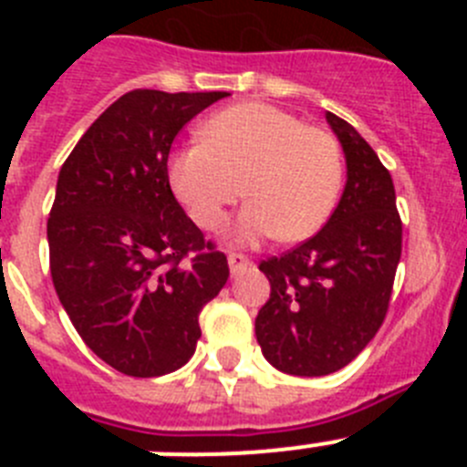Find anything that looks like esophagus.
<instances>
[{
	"mask_svg": "<svg viewBox=\"0 0 467 467\" xmlns=\"http://www.w3.org/2000/svg\"><path fill=\"white\" fill-rule=\"evenodd\" d=\"M229 269H231V275H238L243 274V271L250 266V259L245 257V254H238V253H229Z\"/></svg>",
	"mask_w": 467,
	"mask_h": 467,
	"instance_id": "esophagus-1",
	"label": "esophagus"
}]
</instances>
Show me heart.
Instances as JSON below:
<instances>
[{
  "instance_id": "b5f03b06",
  "label": "heart",
  "mask_w": 467,
  "mask_h": 467,
  "mask_svg": "<svg viewBox=\"0 0 467 467\" xmlns=\"http://www.w3.org/2000/svg\"><path fill=\"white\" fill-rule=\"evenodd\" d=\"M168 180L189 217L220 229L245 193L234 236L243 243L280 236L306 241L327 224L344 163L332 135L306 128L278 107L245 102L217 111L201 126V142L177 150Z\"/></svg>"
}]
</instances>
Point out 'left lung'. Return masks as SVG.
I'll list each match as a JSON object with an SVG mask.
<instances>
[{
    "label": "left lung",
    "mask_w": 467,
    "mask_h": 467,
    "mask_svg": "<svg viewBox=\"0 0 467 467\" xmlns=\"http://www.w3.org/2000/svg\"><path fill=\"white\" fill-rule=\"evenodd\" d=\"M346 156L339 205L316 236L259 264L271 283L254 334L285 374L325 377L356 360L388 311L402 254L395 187L356 128L325 114Z\"/></svg>",
    "instance_id": "8db88e82"
}]
</instances>
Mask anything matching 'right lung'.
<instances>
[{
  "label": "right lung",
  "instance_id": "1",
  "mask_svg": "<svg viewBox=\"0 0 467 467\" xmlns=\"http://www.w3.org/2000/svg\"><path fill=\"white\" fill-rule=\"evenodd\" d=\"M226 95L130 90L95 119L57 175L47 226L57 299L86 346L128 377L187 365L198 313L229 278L226 257L168 180L175 135Z\"/></svg>",
  "mask_w": 467,
  "mask_h": 467
}]
</instances>
